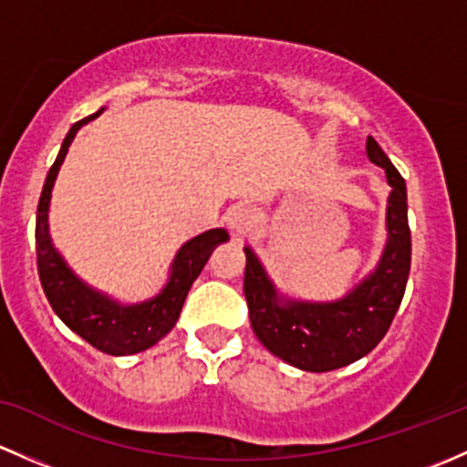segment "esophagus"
<instances>
[{"label": "esophagus", "mask_w": 467, "mask_h": 467, "mask_svg": "<svg viewBox=\"0 0 467 467\" xmlns=\"http://www.w3.org/2000/svg\"><path fill=\"white\" fill-rule=\"evenodd\" d=\"M227 224L234 235H244L247 232H252L254 224H256V211L249 204L234 206L227 215Z\"/></svg>", "instance_id": "obj_1"}]
</instances>
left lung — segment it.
Here are the masks:
<instances>
[{
  "label": "left lung",
  "instance_id": "8db88e82",
  "mask_svg": "<svg viewBox=\"0 0 467 467\" xmlns=\"http://www.w3.org/2000/svg\"><path fill=\"white\" fill-rule=\"evenodd\" d=\"M367 155L384 168L391 193L387 200V244L376 269L337 301L287 299L252 247H244V299L258 341L283 362L310 373H326L358 362L382 341L400 307L411 267V232L407 223V186L373 137Z\"/></svg>",
  "mask_w": 467,
  "mask_h": 467
}]
</instances>
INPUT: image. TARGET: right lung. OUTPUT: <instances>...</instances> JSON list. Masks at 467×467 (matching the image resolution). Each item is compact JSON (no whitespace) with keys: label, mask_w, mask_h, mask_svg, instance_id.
<instances>
[{"label":"right lung","mask_w":467,"mask_h":467,"mask_svg":"<svg viewBox=\"0 0 467 467\" xmlns=\"http://www.w3.org/2000/svg\"><path fill=\"white\" fill-rule=\"evenodd\" d=\"M103 109H99L83 121L74 123L62 141L54 166L47 175L45 189H42L40 204H37L36 220V252H37V274H40L42 287L49 299L51 307L67 328L80 335L88 344L108 355H132L155 346L161 337H166L177 324L182 306L195 278L200 276L202 267L209 261L211 252L220 243L229 240L224 229H209V232L195 235L189 243H184L177 252L175 261L171 265V278L163 285V290L152 299L141 304L123 306L114 301L112 296L94 290L88 283L80 281L65 258L57 254L49 235V202L54 182L65 161L67 150L74 141L76 132L85 123L94 121Z\"/></svg>","instance_id":"1"}]
</instances>
